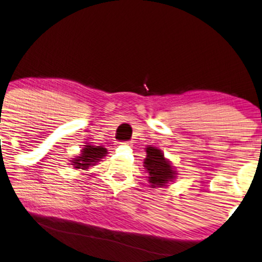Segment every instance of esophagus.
<instances>
[{
  "mask_svg": "<svg viewBox=\"0 0 262 262\" xmlns=\"http://www.w3.org/2000/svg\"><path fill=\"white\" fill-rule=\"evenodd\" d=\"M124 144H130V143H128V142H127V143H124Z\"/></svg>",
  "mask_w": 262,
  "mask_h": 262,
  "instance_id": "1",
  "label": "esophagus"
}]
</instances>
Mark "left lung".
<instances>
[{
	"instance_id": "obj_1",
	"label": "left lung",
	"mask_w": 262,
	"mask_h": 262,
	"mask_svg": "<svg viewBox=\"0 0 262 262\" xmlns=\"http://www.w3.org/2000/svg\"><path fill=\"white\" fill-rule=\"evenodd\" d=\"M147 157L144 159V167L148 172V182L151 188L167 186L176 179V171L169 160L164 157V153L157 147H147Z\"/></svg>"
}]
</instances>
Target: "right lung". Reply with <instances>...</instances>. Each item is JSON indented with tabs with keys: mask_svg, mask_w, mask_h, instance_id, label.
Returning <instances> with one entry per match:
<instances>
[{
	"mask_svg": "<svg viewBox=\"0 0 262 262\" xmlns=\"http://www.w3.org/2000/svg\"><path fill=\"white\" fill-rule=\"evenodd\" d=\"M105 154H108L105 148L86 144V146L81 149L80 156L73 158L72 165H74L75 169L86 170L89 169L90 166H95L98 161H101V159L105 157Z\"/></svg>",
	"mask_w": 262,
	"mask_h": 262,
	"instance_id": "add662e5",
	"label": "right lung"
}]
</instances>
